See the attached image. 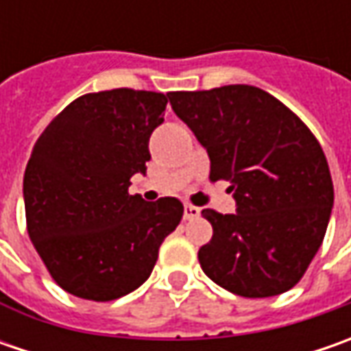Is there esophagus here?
<instances>
[{
  "label": "esophagus",
  "mask_w": 351,
  "mask_h": 351,
  "mask_svg": "<svg viewBox=\"0 0 351 351\" xmlns=\"http://www.w3.org/2000/svg\"><path fill=\"white\" fill-rule=\"evenodd\" d=\"M199 215H201V209H199V207H193V205H185V207H183V219H185V221L197 219Z\"/></svg>",
  "instance_id": "obj_1"
}]
</instances>
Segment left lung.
I'll use <instances>...</instances> for the list:
<instances>
[{"instance_id": "1", "label": "left lung", "mask_w": 351, "mask_h": 351, "mask_svg": "<svg viewBox=\"0 0 351 351\" xmlns=\"http://www.w3.org/2000/svg\"><path fill=\"white\" fill-rule=\"evenodd\" d=\"M173 113L230 182L234 215L203 209L213 238L199 263L217 285L262 299L289 291L320 248L334 207L326 156L303 121L267 91L223 86L168 93Z\"/></svg>"}]
</instances>
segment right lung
<instances>
[{"mask_svg":"<svg viewBox=\"0 0 351 351\" xmlns=\"http://www.w3.org/2000/svg\"><path fill=\"white\" fill-rule=\"evenodd\" d=\"M168 95L121 88L72 101L34 144L23 178L27 230L52 279L70 295L113 301L150 277L183 205L130 195Z\"/></svg>","mask_w":351,"mask_h":351,"instance_id":"obj_1","label":"right lung"}]
</instances>
